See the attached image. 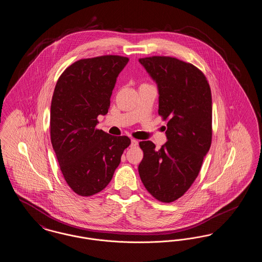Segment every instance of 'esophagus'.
<instances>
[{
    "label": "esophagus",
    "mask_w": 262,
    "mask_h": 262,
    "mask_svg": "<svg viewBox=\"0 0 262 262\" xmlns=\"http://www.w3.org/2000/svg\"><path fill=\"white\" fill-rule=\"evenodd\" d=\"M138 145V141H137V139H132L130 140V146L132 147H136Z\"/></svg>",
    "instance_id": "obj_1"
}]
</instances>
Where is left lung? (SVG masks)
Segmentation results:
<instances>
[{
	"mask_svg": "<svg viewBox=\"0 0 262 262\" xmlns=\"http://www.w3.org/2000/svg\"><path fill=\"white\" fill-rule=\"evenodd\" d=\"M139 62L156 81L158 114L168 121V141L159 150L139 142L141 182L156 200L170 203L183 196L200 173L212 140L211 89L195 66L173 57L152 56Z\"/></svg>",
	"mask_w": 262,
	"mask_h": 262,
	"instance_id": "1",
	"label": "left lung"
}]
</instances>
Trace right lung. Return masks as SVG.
<instances>
[{"label":"right lung","instance_id":"add662e5","mask_svg":"<svg viewBox=\"0 0 262 262\" xmlns=\"http://www.w3.org/2000/svg\"><path fill=\"white\" fill-rule=\"evenodd\" d=\"M128 58L105 55L81 59L59 77L51 102V142L62 176L76 194L90 196L112 180L124 150L125 136L115 137L96 128L106 115L119 74Z\"/></svg>","mask_w":262,"mask_h":262}]
</instances>
